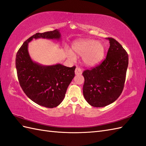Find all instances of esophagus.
Masks as SVG:
<instances>
[{
	"mask_svg": "<svg viewBox=\"0 0 146 146\" xmlns=\"http://www.w3.org/2000/svg\"><path fill=\"white\" fill-rule=\"evenodd\" d=\"M83 73V71L81 70L80 68L79 67H76L75 69V74L76 75H78V74H81Z\"/></svg>",
	"mask_w": 146,
	"mask_h": 146,
	"instance_id": "obj_1",
	"label": "esophagus"
}]
</instances>
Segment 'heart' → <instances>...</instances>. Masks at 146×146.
<instances>
[{"label":"heart","instance_id":"heart-1","mask_svg":"<svg viewBox=\"0 0 146 146\" xmlns=\"http://www.w3.org/2000/svg\"><path fill=\"white\" fill-rule=\"evenodd\" d=\"M73 50L77 55L82 56L84 65L93 66L99 63L104 56V47L102 43L94 40H82L74 43ZM67 55L71 60H75L76 56L71 50L67 51Z\"/></svg>","mask_w":146,"mask_h":146}]
</instances>
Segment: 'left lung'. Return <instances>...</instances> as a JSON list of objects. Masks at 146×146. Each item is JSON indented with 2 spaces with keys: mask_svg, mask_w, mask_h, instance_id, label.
<instances>
[{
  "mask_svg": "<svg viewBox=\"0 0 146 146\" xmlns=\"http://www.w3.org/2000/svg\"><path fill=\"white\" fill-rule=\"evenodd\" d=\"M106 58L100 65L84 70L83 93L86 101L93 107L101 108L114 102L123 90L128 55L121 44L113 38Z\"/></svg>",
  "mask_w": 146,
  "mask_h": 146,
  "instance_id": "obj_1",
  "label": "left lung"
}]
</instances>
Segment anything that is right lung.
I'll use <instances>...</instances> for the list:
<instances>
[{
    "label": "right lung",
    "instance_id": "obj_1",
    "mask_svg": "<svg viewBox=\"0 0 146 146\" xmlns=\"http://www.w3.org/2000/svg\"><path fill=\"white\" fill-rule=\"evenodd\" d=\"M33 38L59 40L61 34L58 30L36 33L23 43L15 58L18 79L23 92L40 106L55 108L65 98L68 87L74 76L76 66L70 68L62 64L45 66L33 62L28 51L29 43Z\"/></svg>",
    "mask_w": 146,
    "mask_h": 146
}]
</instances>
